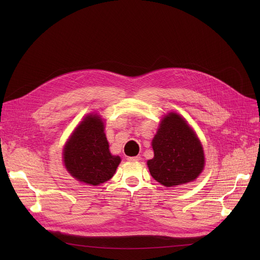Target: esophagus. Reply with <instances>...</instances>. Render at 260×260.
<instances>
[{
  "mask_svg": "<svg viewBox=\"0 0 260 260\" xmlns=\"http://www.w3.org/2000/svg\"><path fill=\"white\" fill-rule=\"evenodd\" d=\"M128 161H133V162H137L140 160V157L139 156H135V157H128L127 158Z\"/></svg>",
  "mask_w": 260,
  "mask_h": 260,
  "instance_id": "34e87169",
  "label": "esophagus"
}]
</instances>
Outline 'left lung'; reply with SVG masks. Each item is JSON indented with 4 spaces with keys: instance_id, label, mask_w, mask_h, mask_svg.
Listing matches in <instances>:
<instances>
[{
    "instance_id": "1",
    "label": "left lung",
    "mask_w": 260,
    "mask_h": 260,
    "mask_svg": "<svg viewBox=\"0 0 260 260\" xmlns=\"http://www.w3.org/2000/svg\"><path fill=\"white\" fill-rule=\"evenodd\" d=\"M154 158L147 161L153 178L166 186L195 180L204 167L200 141L186 121L171 113L161 121L152 142Z\"/></svg>"
}]
</instances>
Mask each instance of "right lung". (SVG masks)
<instances>
[{
    "label": "right lung",
    "instance_id": "obj_1",
    "mask_svg": "<svg viewBox=\"0 0 260 260\" xmlns=\"http://www.w3.org/2000/svg\"><path fill=\"white\" fill-rule=\"evenodd\" d=\"M63 157L68 173L91 185L111 179L121 161L109 153L103 122L95 115L87 116L75 129Z\"/></svg>",
    "mask_w": 260,
    "mask_h": 260
}]
</instances>
